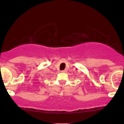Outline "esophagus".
<instances>
[{
    "mask_svg": "<svg viewBox=\"0 0 124 124\" xmlns=\"http://www.w3.org/2000/svg\"><path fill=\"white\" fill-rule=\"evenodd\" d=\"M61 72H62V73H65V72H67V70H66V69H65V70H63L61 71Z\"/></svg>",
    "mask_w": 124,
    "mask_h": 124,
    "instance_id": "esophagus-1",
    "label": "esophagus"
}]
</instances>
